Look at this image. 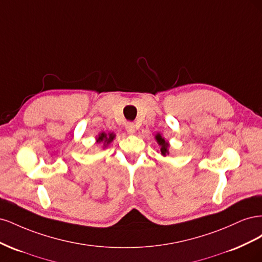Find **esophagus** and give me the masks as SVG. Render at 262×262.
<instances>
[{
    "label": "esophagus",
    "mask_w": 262,
    "mask_h": 262,
    "mask_svg": "<svg viewBox=\"0 0 262 262\" xmlns=\"http://www.w3.org/2000/svg\"><path fill=\"white\" fill-rule=\"evenodd\" d=\"M125 130L129 134H133L134 131H136V126H134L133 122H128L125 124Z\"/></svg>",
    "instance_id": "obj_1"
}]
</instances>
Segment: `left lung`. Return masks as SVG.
Here are the masks:
<instances>
[{
	"label": "left lung",
	"mask_w": 262,
	"mask_h": 262,
	"mask_svg": "<svg viewBox=\"0 0 262 262\" xmlns=\"http://www.w3.org/2000/svg\"><path fill=\"white\" fill-rule=\"evenodd\" d=\"M156 140H157V143L160 144L161 146V153L165 156L166 154H168V143L164 140V138H162L161 134H157L156 136Z\"/></svg>",
	"instance_id": "8db88e82"
}]
</instances>
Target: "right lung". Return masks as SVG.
<instances>
[{
	"instance_id": "right-lung-1",
	"label": "right lung",
	"mask_w": 262,
	"mask_h": 262,
	"mask_svg": "<svg viewBox=\"0 0 262 262\" xmlns=\"http://www.w3.org/2000/svg\"><path fill=\"white\" fill-rule=\"evenodd\" d=\"M114 139H115L114 133H108L107 134L105 132H102L97 137V143H102V144H104V146L106 147L108 144L112 143Z\"/></svg>"
}]
</instances>
